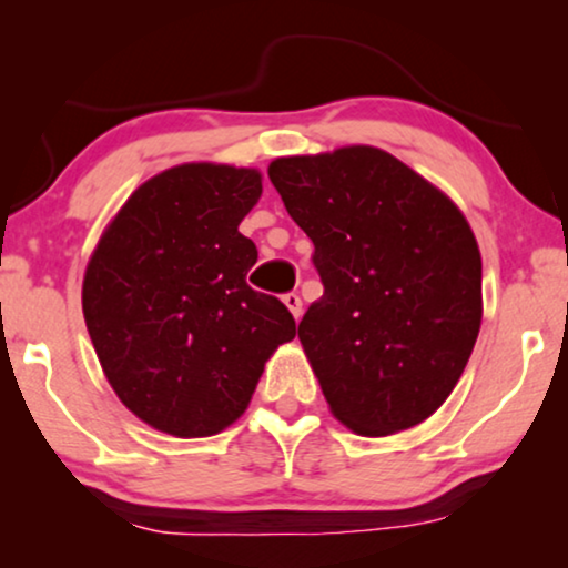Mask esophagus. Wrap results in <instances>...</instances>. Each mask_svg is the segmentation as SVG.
<instances>
[{
  "mask_svg": "<svg viewBox=\"0 0 568 568\" xmlns=\"http://www.w3.org/2000/svg\"><path fill=\"white\" fill-rule=\"evenodd\" d=\"M282 302L286 305V310H290V313L294 315V321H297V317L302 315V300H300V294H297V292L284 294Z\"/></svg>",
  "mask_w": 568,
  "mask_h": 568,
  "instance_id": "obj_1",
  "label": "esophagus"
}]
</instances>
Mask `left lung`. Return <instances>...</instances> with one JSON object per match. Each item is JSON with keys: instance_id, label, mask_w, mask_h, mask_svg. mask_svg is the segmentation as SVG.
I'll list each match as a JSON object with an SVG mask.
<instances>
[{"instance_id": "obj_1", "label": "left lung", "mask_w": 568, "mask_h": 568, "mask_svg": "<svg viewBox=\"0 0 568 568\" xmlns=\"http://www.w3.org/2000/svg\"><path fill=\"white\" fill-rule=\"evenodd\" d=\"M268 178L325 286L300 341L331 414L362 437L429 418L476 346L480 251L455 201L367 144L278 158Z\"/></svg>"}]
</instances>
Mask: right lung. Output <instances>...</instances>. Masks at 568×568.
<instances>
[{
    "mask_svg": "<svg viewBox=\"0 0 568 568\" xmlns=\"http://www.w3.org/2000/svg\"><path fill=\"white\" fill-rule=\"evenodd\" d=\"M261 193L255 168L183 162L139 185L90 255L82 313L100 367L123 406L170 437L235 424L297 331L245 282L258 251L237 227Z\"/></svg>",
    "mask_w": 568,
    "mask_h": 568,
    "instance_id": "1",
    "label": "right lung"
}]
</instances>
